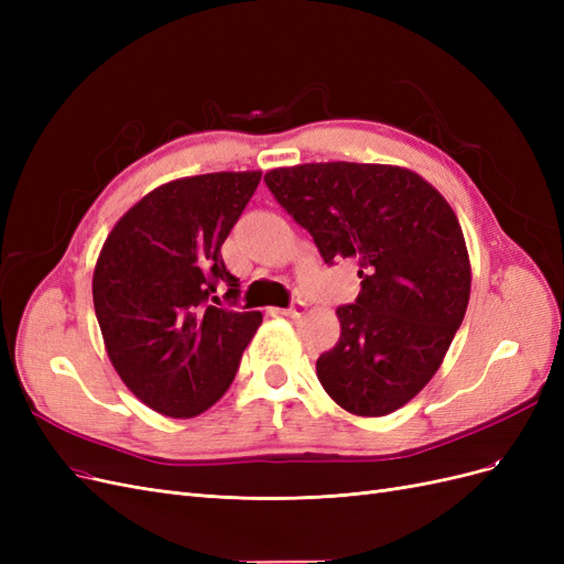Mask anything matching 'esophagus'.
Returning a JSON list of instances; mask_svg holds the SVG:
<instances>
[{
  "label": "esophagus",
  "mask_w": 564,
  "mask_h": 564,
  "mask_svg": "<svg viewBox=\"0 0 564 564\" xmlns=\"http://www.w3.org/2000/svg\"><path fill=\"white\" fill-rule=\"evenodd\" d=\"M303 311H305V303H303V301H296V303L289 305V308H282L280 315H284V317H301Z\"/></svg>",
  "instance_id": "1"
}]
</instances>
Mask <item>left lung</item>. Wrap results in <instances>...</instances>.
Segmentation results:
<instances>
[{
	"mask_svg": "<svg viewBox=\"0 0 564 564\" xmlns=\"http://www.w3.org/2000/svg\"><path fill=\"white\" fill-rule=\"evenodd\" d=\"M265 185L324 259L360 263V294L338 305V344L317 357L329 398L386 416L433 379L470 296L458 218L419 174L386 164L272 169Z\"/></svg>",
	"mask_w": 564,
	"mask_h": 564,
	"instance_id": "1",
	"label": "left lung"
}]
</instances>
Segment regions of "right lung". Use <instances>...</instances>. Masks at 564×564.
I'll use <instances>...</instances> for the list:
<instances>
[{"instance_id": "right-lung-1", "label": "right lung", "mask_w": 564, "mask_h": 564, "mask_svg": "<svg viewBox=\"0 0 564 564\" xmlns=\"http://www.w3.org/2000/svg\"><path fill=\"white\" fill-rule=\"evenodd\" d=\"M261 172L178 178L145 195L108 235L94 270V308L119 379L150 409L191 419L224 398L259 311L240 299L220 256ZM217 305L214 306L213 303Z\"/></svg>"}]
</instances>
